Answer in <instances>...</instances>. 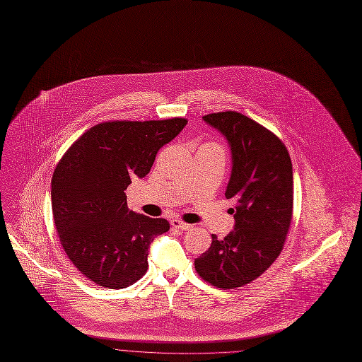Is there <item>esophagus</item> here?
<instances>
[{
	"instance_id": "1",
	"label": "esophagus",
	"mask_w": 362,
	"mask_h": 362,
	"mask_svg": "<svg viewBox=\"0 0 362 362\" xmlns=\"http://www.w3.org/2000/svg\"><path fill=\"white\" fill-rule=\"evenodd\" d=\"M170 224H172L175 228H179V230H189V228H192V224L185 223V221L179 220V218H172V220H170Z\"/></svg>"
}]
</instances>
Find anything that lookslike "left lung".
<instances>
[{
    "mask_svg": "<svg viewBox=\"0 0 362 362\" xmlns=\"http://www.w3.org/2000/svg\"><path fill=\"white\" fill-rule=\"evenodd\" d=\"M231 148L226 199L233 200L234 228L194 260L197 274L221 290L246 286L280 256L293 218V165L272 131L234 110L204 115Z\"/></svg>",
    "mask_w": 362,
    "mask_h": 362,
    "instance_id": "8db88e82",
    "label": "left lung"
}]
</instances>
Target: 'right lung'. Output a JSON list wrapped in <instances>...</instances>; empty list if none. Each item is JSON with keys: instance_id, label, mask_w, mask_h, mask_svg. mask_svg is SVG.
<instances>
[{"instance_id": "add662e5", "label": "right lung", "mask_w": 362, "mask_h": 362, "mask_svg": "<svg viewBox=\"0 0 362 362\" xmlns=\"http://www.w3.org/2000/svg\"><path fill=\"white\" fill-rule=\"evenodd\" d=\"M186 124L185 117L102 122L58 162L51 180L57 233L71 263L95 284L119 290L145 276L148 249L170 224L129 211L125 190L151 172L159 149Z\"/></svg>"}]
</instances>
